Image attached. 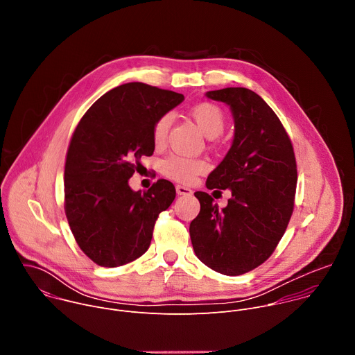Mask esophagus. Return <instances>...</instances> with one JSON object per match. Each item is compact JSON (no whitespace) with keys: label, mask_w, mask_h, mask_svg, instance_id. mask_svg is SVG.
<instances>
[{"label":"esophagus","mask_w":355,"mask_h":355,"mask_svg":"<svg viewBox=\"0 0 355 355\" xmlns=\"http://www.w3.org/2000/svg\"><path fill=\"white\" fill-rule=\"evenodd\" d=\"M177 189V193L178 195H192V189L188 188V187H184V185H177L175 187Z\"/></svg>","instance_id":"1"}]
</instances>
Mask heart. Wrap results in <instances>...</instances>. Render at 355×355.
Segmentation results:
<instances>
[{"instance_id": "1", "label": "heart", "mask_w": 355, "mask_h": 355, "mask_svg": "<svg viewBox=\"0 0 355 355\" xmlns=\"http://www.w3.org/2000/svg\"><path fill=\"white\" fill-rule=\"evenodd\" d=\"M188 115L195 122L198 129L209 139L219 136L225 129V123H226L225 112L219 105L214 103H199L188 111ZM168 129H170V118L167 115L160 116L155 122L153 129H151V137H153V143L156 147H160L164 144ZM207 170H208V163L204 159H193V157L173 155L162 163V173L167 178L181 184L192 182L199 174L205 173Z\"/></svg>"}]
</instances>
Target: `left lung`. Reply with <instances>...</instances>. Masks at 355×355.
<instances>
[{"mask_svg":"<svg viewBox=\"0 0 355 355\" xmlns=\"http://www.w3.org/2000/svg\"><path fill=\"white\" fill-rule=\"evenodd\" d=\"M230 105L234 139L209 174L208 189H232L219 209L207 192L189 225L196 257L216 272L241 275L257 268L277 248L293 212L297 181L292 141L275 112L254 91L230 87L207 92Z\"/></svg>","mask_w":355,"mask_h":355,"instance_id":"8db88e82","label":"left lung"}]
</instances>
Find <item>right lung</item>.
Segmentation results:
<instances>
[{"instance_id":"obj_1","label":"right lung","mask_w":355,"mask_h":355,"mask_svg":"<svg viewBox=\"0 0 355 355\" xmlns=\"http://www.w3.org/2000/svg\"><path fill=\"white\" fill-rule=\"evenodd\" d=\"M184 95L143 83L119 85L80 119L66 156L64 212L84 254L101 267L128 264L147 251L155 223L175 198L167 180L143 193L128 181L155 151V122Z\"/></svg>"}]
</instances>
